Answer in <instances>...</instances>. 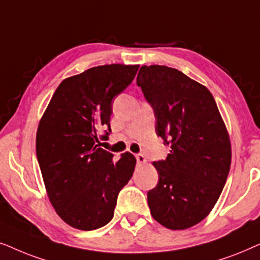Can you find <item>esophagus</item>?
<instances>
[{"label": "esophagus", "instance_id": "obj_1", "mask_svg": "<svg viewBox=\"0 0 260 260\" xmlns=\"http://www.w3.org/2000/svg\"><path fill=\"white\" fill-rule=\"evenodd\" d=\"M136 158H137V161L139 162V164H144V162H146V158H145L144 154L138 153V154L136 155Z\"/></svg>", "mask_w": 260, "mask_h": 260}]
</instances>
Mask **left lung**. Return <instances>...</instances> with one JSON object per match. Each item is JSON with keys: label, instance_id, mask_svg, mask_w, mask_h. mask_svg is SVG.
<instances>
[{"label": "left lung", "instance_id": "left-lung-1", "mask_svg": "<svg viewBox=\"0 0 260 260\" xmlns=\"http://www.w3.org/2000/svg\"><path fill=\"white\" fill-rule=\"evenodd\" d=\"M137 84L153 109L155 133L171 147L153 162L158 184L147 192L148 207L164 227L185 230L208 215L226 184V126L209 90L176 69L144 65Z\"/></svg>", "mask_w": 260, "mask_h": 260}]
</instances>
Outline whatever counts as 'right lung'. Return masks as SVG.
<instances>
[{
    "mask_svg": "<svg viewBox=\"0 0 260 260\" xmlns=\"http://www.w3.org/2000/svg\"><path fill=\"white\" fill-rule=\"evenodd\" d=\"M139 65L110 64L64 79L37 132V157L55 212L70 226L94 231L114 216L117 195L132 177L136 158L100 147L108 139L114 98L136 77ZM107 126L103 136L98 131Z\"/></svg>",
    "mask_w": 260,
    "mask_h": 260,
    "instance_id": "add662e5",
    "label": "right lung"
}]
</instances>
